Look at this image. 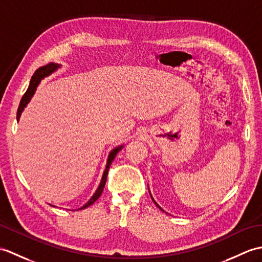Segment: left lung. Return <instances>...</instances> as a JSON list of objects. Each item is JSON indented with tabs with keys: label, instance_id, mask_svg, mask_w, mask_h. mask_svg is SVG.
<instances>
[{
	"label": "left lung",
	"instance_id": "8db88e82",
	"mask_svg": "<svg viewBox=\"0 0 262 262\" xmlns=\"http://www.w3.org/2000/svg\"><path fill=\"white\" fill-rule=\"evenodd\" d=\"M148 191H149V188H148ZM149 194H150V192H149ZM150 198H151V200H153V201H154V203H155V204H156V205H157V206H159V208H160V209H161V210H162V211H164V210H163V209H162V208H161V206H160V205H159V204H157V203H156V201H155V200H154V199H153V196H151V194H150Z\"/></svg>",
	"mask_w": 262,
	"mask_h": 262
}]
</instances>
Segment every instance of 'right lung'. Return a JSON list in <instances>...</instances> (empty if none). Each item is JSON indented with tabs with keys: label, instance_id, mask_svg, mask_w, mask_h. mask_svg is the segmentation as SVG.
Returning <instances> with one entry per match:
<instances>
[{
	"label": "right lung",
	"instance_id": "1",
	"mask_svg": "<svg viewBox=\"0 0 262 262\" xmlns=\"http://www.w3.org/2000/svg\"><path fill=\"white\" fill-rule=\"evenodd\" d=\"M60 67H61V66L58 64V63H50V64H47L45 67H41V68H39L38 70L34 72V75L31 78V81H30V84H29V88L27 90V93L24 94V96L22 97L21 102H20V106H19V108H17V114H16L17 121H19V119L21 117V114L24 111V108L28 106V103L30 102V100H31V98L33 97L35 90H36V87L39 86V83L41 82L42 79H45L46 77H49L51 74H53V72L57 71L60 68ZM123 147H124V145H120V146H117V147H115V148H113L111 150V153H109V155H108L105 171H103L102 178H101V181H100V184H99L98 188H97L95 194L90 198V200L88 201V202L84 204V205H82L81 208L78 209V210H82V209L88 208V206H90L91 204L95 203L96 201L98 200V198L101 195V193L103 191V187H105V184H106V180H107V175H108V171H109V166H111V164L115 160V157H116L118 151L121 150V148H123Z\"/></svg>",
	"mask_w": 262,
	"mask_h": 262
}]
</instances>
